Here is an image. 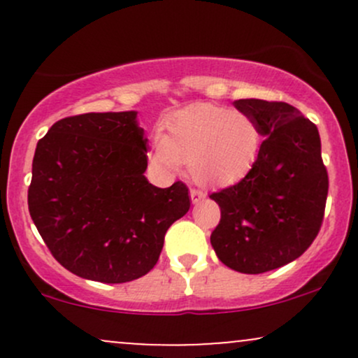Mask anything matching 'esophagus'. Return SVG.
Masks as SVG:
<instances>
[{
  "label": "esophagus",
  "mask_w": 358,
  "mask_h": 358,
  "mask_svg": "<svg viewBox=\"0 0 358 358\" xmlns=\"http://www.w3.org/2000/svg\"><path fill=\"white\" fill-rule=\"evenodd\" d=\"M190 199H192V203L196 205V203H200L205 199V193L200 192V190H195V188H192V190H190Z\"/></svg>",
  "instance_id": "1"
}]
</instances>
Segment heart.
<instances>
[{
    "label": "heart",
    "mask_w": 358,
    "mask_h": 358,
    "mask_svg": "<svg viewBox=\"0 0 358 358\" xmlns=\"http://www.w3.org/2000/svg\"><path fill=\"white\" fill-rule=\"evenodd\" d=\"M261 134L244 113L213 104H193L166 119L155 139L153 158L166 170L188 163L195 182L219 187L239 180L256 159Z\"/></svg>",
    "instance_id": "obj_1"
}]
</instances>
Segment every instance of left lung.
<instances>
[{
    "mask_svg": "<svg viewBox=\"0 0 358 358\" xmlns=\"http://www.w3.org/2000/svg\"><path fill=\"white\" fill-rule=\"evenodd\" d=\"M234 106L264 141L249 173L210 195L220 207L210 244L227 268L261 274L298 259L318 236L328 173L318 129L296 108L262 99Z\"/></svg>",
    "mask_w": 358,
    "mask_h": 358,
    "instance_id": "8db88e82",
    "label": "left lung"
}]
</instances>
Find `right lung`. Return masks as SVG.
Listing matches in <instances>:
<instances>
[{"label": "right lung", "mask_w": 358, "mask_h": 358, "mask_svg": "<svg viewBox=\"0 0 358 358\" xmlns=\"http://www.w3.org/2000/svg\"><path fill=\"white\" fill-rule=\"evenodd\" d=\"M146 153L136 110L60 119L40 139L28 210L65 269L117 285L155 268L190 196L182 182L168 188L148 182Z\"/></svg>", "instance_id": "add662e5"}]
</instances>
